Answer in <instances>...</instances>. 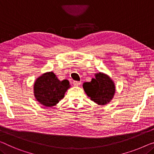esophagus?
Returning <instances> with one entry per match:
<instances>
[{"label":"esophagus","instance_id":"obj_1","mask_svg":"<svg viewBox=\"0 0 154 154\" xmlns=\"http://www.w3.org/2000/svg\"><path fill=\"white\" fill-rule=\"evenodd\" d=\"M73 84H74V86H79L80 84H81V82L74 81V82H73Z\"/></svg>","mask_w":154,"mask_h":154}]
</instances>
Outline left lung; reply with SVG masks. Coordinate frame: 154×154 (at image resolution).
Masks as SVG:
<instances>
[{
	"label": "left lung",
	"mask_w": 154,
	"mask_h": 154,
	"mask_svg": "<svg viewBox=\"0 0 154 154\" xmlns=\"http://www.w3.org/2000/svg\"><path fill=\"white\" fill-rule=\"evenodd\" d=\"M83 88L91 100L100 105H104L113 99L116 88L113 82L103 73L95 75L90 82H85Z\"/></svg>",
	"instance_id": "left-lung-1"
}]
</instances>
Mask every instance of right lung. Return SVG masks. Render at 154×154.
Wrapping results in <instances>:
<instances>
[{
  "mask_svg": "<svg viewBox=\"0 0 154 154\" xmlns=\"http://www.w3.org/2000/svg\"><path fill=\"white\" fill-rule=\"evenodd\" d=\"M69 87L70 83L68 80L59 81L53 72H49L36 80L34 93L38 102L45 106L51 107L62 99Z\"/></svg>",
  "mask_w": 154,
  "mask_h": 154,
  "instance_id": "add662e5",
  "label": "right lung"
}]
</instances>
